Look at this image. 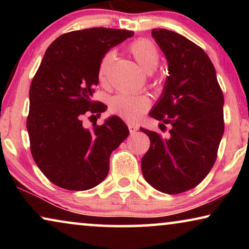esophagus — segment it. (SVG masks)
Here are the masks:
<instances>
[{"label": "esophagus", "instance_id": "esophagus-1", "mask_svg": "<svg viewBox=\"0 0 249 249\" xmlns=\"http://www.w3.org/2000/svg\"><path fill=\"white\" fill-rule=\"evenodd\" d=\"M128 128H129V132H130L131 135L135 134V132L138 130V127L134 124H128Z\"/></svg>", "mask_w": 249, "mask_h": 249}]
</instances>
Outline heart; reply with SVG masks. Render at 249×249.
<instances>
[{"mask_svg": "<svg viewBox=\"0 0 249 249\" xmlns=\"http://www.w3.org/2000/svg\"><path fill=\"white\" fill-rule=\"evenodd\" d=\"M129 52L135 57L137 63L142 67L145 72L151 73L159 66L160 53L155 44L149 39L141 38L132 42L129 45ZM115 59V52L113 50L107 51L102 56L98 63L97 76L101 83L107 80V73ZM108 107L112 113L120 115L125 120L136 121L148 110L151 107V100L146 95H132V94H117L110 98Z\"/></svg>", "mask_w": 249, "mask_h": 249, "instance_id": "1", "label": "heart"}]
</instances>
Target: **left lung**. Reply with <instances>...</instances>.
<instances>
[{
    "label": "left lung",
    "mask_w": 249,
    "mask_h": 249,
    "mask_svg": "<svg viewBox=\"0 0 249 249\" xmlns=\"http://www.w3.org/2000/svg\"><path fill=\"white\" fill-rule=\"evenodd\" d=\"M152 36L168 61L169 76L149 115L170 124L166 137L141 128L151 146L142 172L153 188L180 194L209 175L224 131L223 94L207 54L178 33L153 29Z\"/></svg>",
    "instance_id": "1"
}]
</instances>
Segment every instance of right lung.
Returning a JSON list of instances; mask_svg holds the SVG:
<instances>
[{"mask_svg": "<svg viewBox=\"0 0 249 249\" xmlns=\"http://www.w3.org/2000/svg\"><path fill=\"white\" fill-rule=\"evenodd\" d=\"M132 35L103 27L76 30L57 37L44 54L30 85L27 130L34 161L61 188L78 192L101 183L111 153L128 137L127 124L117 115L91 129L84 127L83 117H100L107 110L91 100L98 63L111 47Z\"/></svg>", "mask_w": 249, "mask_h": 249, "instance_id": "right-lung-1", "label": "right lung"}]
</instances>
